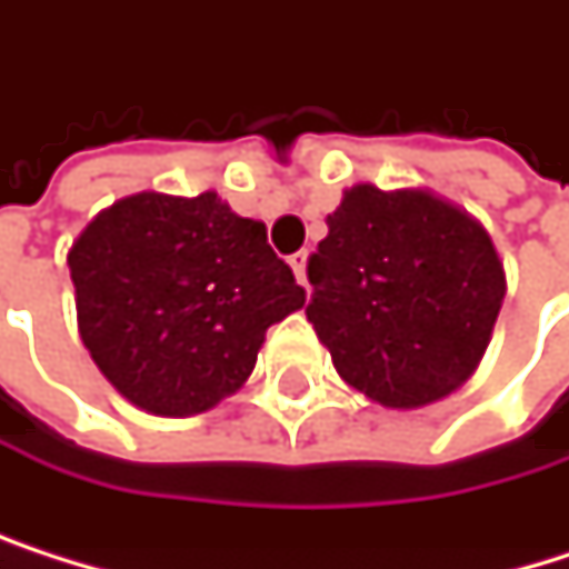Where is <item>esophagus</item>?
<instances>
[{"mask_svg":"<svg viewBox=\"0 0 569 569\" xmlns=\"http://www.w3.org/2000/svg\"><path fill=\"white\" fill-rule=\"evenodd\" d=\"M288 264H291L298 284H308V274H305V268H308V251H295V254L288 258Z\"/></svg>","mask_w":569,"mask_h":569,"instance_id":"esophagus-1","label":"esophagus"}]
</instances>
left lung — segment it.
Instances as JSON below:
<instances>
[{
  "label": "left lung",
  "instance_id": "8db88e82",
  "mask_svg": "<svg viewBox=\"0 0 569 569\" xmlns=\"http://www.w3.org/2000/svg\"><path fill=\"white\" fill-rule=\"evenodd\" d=\"M305 308L338 376L386 409H422L479 366L507 295L486 228L446 197L355 183L308 258Z\"/></svg>",
  "mask_w": 569,
  "mask_h": 569
}]
</instances>
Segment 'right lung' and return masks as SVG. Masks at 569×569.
<instances>
[{
  "instance_id": "right-lung-1",
  "label": "right lung",
  "mask_w": 569,
  "mask_h": 569,
  "mask_svg": "<svg viewBox=\"0 0 569 569\" xmlns=\"http://www.w3.org/2000/svg\"><path fill=\"white\" fill-rule=\"evenodd\" d=\"M83 345L150 416H197L254 372L264 331L305 305L261 221L214 193L117 200L66 254Z\"/></svg>"
}]
</instances>
